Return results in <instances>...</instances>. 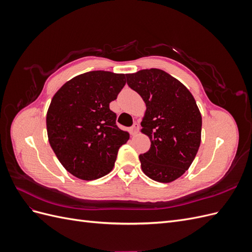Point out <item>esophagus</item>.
<instances>
[{"label": "esophagus", "instance_id": "34e87169", "mask_svg": "<svg viewBox=\"0 0 252 252\" xmlns=\"http://www.w3.org/2000/svg\"><path fill=\"white\" fill-rule=\"evenodd\" d=\"M139 124L138 123H134L132 126H131V128H130V133H131V135H135L136 133H138V131H139Z\"/></svg>", "mask_w": 252, "mask_h": 252}]
</instances>
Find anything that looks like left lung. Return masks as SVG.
I'll list each match as a JSON object with an SVG mask.
<instances>
[{
  "label": "left lung",
  "instance_id": "left-lung-1",
  "mask_svg": "<svg viewBox=\"0 0 252 252\" xmlns=\"http://www.w3.org/2000/svg\"><path fill=\"white\" fill-rule=\"evenodd\" d=\"M126 78L146 104L141 132L151 145L139 157L142 170L154 181L173 182L186 172L199 150L200 109L186 86L164 70L150 68Z\"/></svg>",
  "mask_w": 252,
  "mask_h": 252
}]
</instances>
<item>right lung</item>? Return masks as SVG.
I'll return each instance as SVG.
<instances>
[{
    "label": "right lung",
    "mask_w": 252,
    "mask_h": 252,
    "mask_svg": "<svg viewBox=\"0 0 252 252\" xmlns=\"http://www.w3.org/2000/svg\"><path fill=\"white\" fill-rule=\"evenodd\" d=\"M125 84L124 73L89 71L67 81L53 95L46 116L48 141L75 178L93 181L108 174L119 148L129 140L109 109Z\"/></svg>",
    "instance_id": "obj_1"
}]
</instances>
